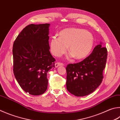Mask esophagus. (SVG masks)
I'll return each mask as SVG.
<instances>
[{
    "label": "esophagus",
    "mask_w": 120,
    "mask_h": 120,
    "mask_svg": "<svg viewBox=\"0 0 120 120\" xmlns=\"http://www.w3.org/2000/svg\"><path fill=\"white\" fill-rule=\"evenodd\" d=\"M64 66V64L61 62H57L55 64V67L56 68H57L58 66Z\"/></svg>",
    "instance_id": "obj_1"
}]
</instances>
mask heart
<instances>
[{
  "instance_id": "b5f03b06",
  "label": "heart",
  "mask_w": 120,
  "mask_h": 120,
  "mask_svg": "<svg viewBox=\"0 0 120 120\" xmlns=\"http://www.w3.org/2000/svg\"><path fill=\"white\" fill-rule=\"evenodd\" d=\"M59 37H52L50 42L51 53L60 56L66 52L68 46L70 56L77 59L86 58L92 50L94 45L92 34L79 28H66L59 34Z\"/></svg>"
}]
</instances>
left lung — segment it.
Here are the masks:
<instances>
[{
  "label": "left lung",
  "mask_w": 120,
  "mask_h": 120,
  "mask_svg": "<svg viewBox=\"0 0 120 120\" xmlns=\"http://www.w3.org/2000/svg\"><path fill=\"white\" fill-rule=\"evenodd\" d=\"M108 51L98 45L92 52L82 61L70 64L66 67L67 89L77 97L92 93L101 84L105 68Z\"/></svg>",
  "instance_id": "left-lung-1"
}]
</instances>
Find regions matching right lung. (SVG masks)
<instances>
[{"mask_svg":"<svg viewBox=\"0 0 120 120\" xmlns=\"http://www.w3.org/2000/svg\"><path fill=\"white\" fill-rule=\"evenodd\" d=\"M49 23L30 24L23 28L13 45V71L22 90L33 95L47 90V73L56 60L49 51Z\"/></svg>","mask_w":120,"mask_h":120,"instance_id":"add662e5","label":"right lung"}]
</instances>
